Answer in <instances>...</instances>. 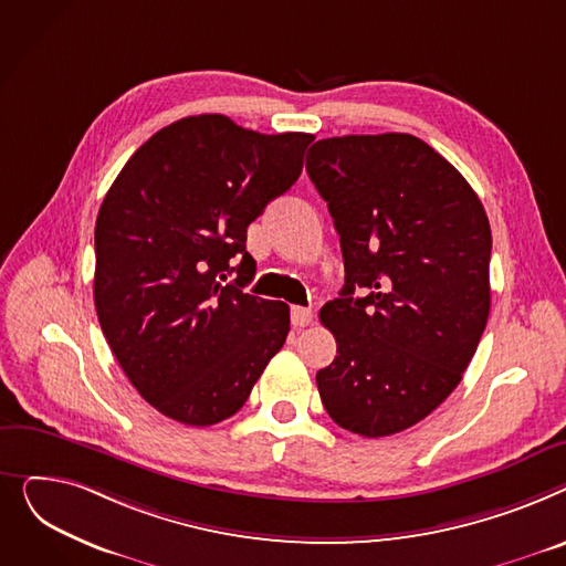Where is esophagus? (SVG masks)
Returning <instances> with one entry per match:
<instances>
[{"instance_id":"34e87169","label":"esophagus","mask_w":566,"mask_h":566,"mask_svg":"<svg viewBox=\"0 0 566 566\" xmlns=\"http://www.w3.org/2000/svg\"><path fill=\"white\" fill-rule=\"evenodd\" d=\"M290 319H292V326H294V328H304V326L311 324L313 311H311V308H304V306H292Z\"/></svg>"}]
</instances>
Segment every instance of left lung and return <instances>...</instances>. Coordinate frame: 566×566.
Wrapping results in <instances>:
<instances>
[{"mask_svg": "<svg viewBox=\"0 0 566 566\" xmlns=\"http://www.w3.org/2000/svg\"><path fill=\"white\" fill-rule=\"evenodd\" d=\"M306 171L340 235L345 287L322 306L338 356L326 413L379 439L427 418L461 381L491 308V228L478 193L411 135L311 146Z\"/></svg>", "mask_w": 566, "mask_h": 566, "instance_id": "1", "label": "left lung"}]
</instances>
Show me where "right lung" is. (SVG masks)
I'll return each mask as SVG.
<instances>
[{"mask_svg": "<svg viewBox=\"0 0 566 566\" xmlns=\"http://www.w3.org/2000/svg\"><path fill=\"white\" fill-rule=\"evenodd\" d=\"M311 142L187 116L109 187L95 221V311L125 377L159 413L191 427L230 418L283 347L290 306L244 292L255 274L247 228L296 182Z\"/></svg>", "mask_w": 566, "mask_h": 566, "instance_id": "obj_1", "label": "right lung"}]
</instances>
